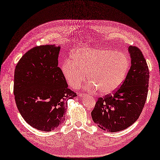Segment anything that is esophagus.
Instances as JSON below:
<instances>
[{
    "label": "esophagus",
    "instance_id": "esophagus-1",
    "mask_svg": "<svg viewBox=\"0 0 160 160\" xmlns=\"http://www.w3.org/2000/svg\"><path fill=\"white\" fill-rule=\"evenodd\" d=\"M79 96H80V98H85V97L87 96V95L85 94H80Z\"/></svg>",
    "mask_w": 160,
    "mask_h": 160
}]
</instances>
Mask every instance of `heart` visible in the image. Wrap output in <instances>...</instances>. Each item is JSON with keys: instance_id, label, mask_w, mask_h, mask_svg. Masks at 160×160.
<instances>
[{"instance_id": "heart-1", "label": "heart", "mask_w": 160, "mask_h": 160, "mask_svg": "<svg viewBox=\"0 0 160 160\" xmlns=\"http://www.w3.org/2000/svg\"><path fill=\"white\" fill-rule=\"evenodd\" d=\"M71 59L61 66L64 78L72 88H78L87 78V88L102 95L117 90L126 79L130 60L125 54L108 48L82 47L74 49Z\"/></svg>"}]
</instances>
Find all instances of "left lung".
<instances>
[{
	"label": "left lung",
	"mask_w": 160,
	"mask_h": 160,
	"mask_svg": "<svg viewBox=\"0 0 160 160\" xmlns=\"http://www.w3.org/2000/svg\"><path fill=\"white\" fill-rule=\"evenodd\" d=\"M131 66L125 80L112 95L99 98L91 112L92 120L102 130L116 132L132 125L146 101L149 69L141 50L130 46Z\"/></svg>",
	"instance_id": "1"
}]
</instances>
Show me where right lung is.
<instances>
[{
    "label": "right lung",
    "mask_w": 160,
    "mask_h": 160,
    "mask_svg": "<svg viewBox=\"0 0 160 160\" xmlns=\"http://www.w3.org/2000/svg\"><path fill=\"white\" fill-rule=\"evenodd\" d=\"M60 46H37L20 59L14 71V94L24 120L50 132L65 120L68 100L76 96L58 67Z\"/></svg>",
    "instance_id": "add662e5"
}]
</instances>
